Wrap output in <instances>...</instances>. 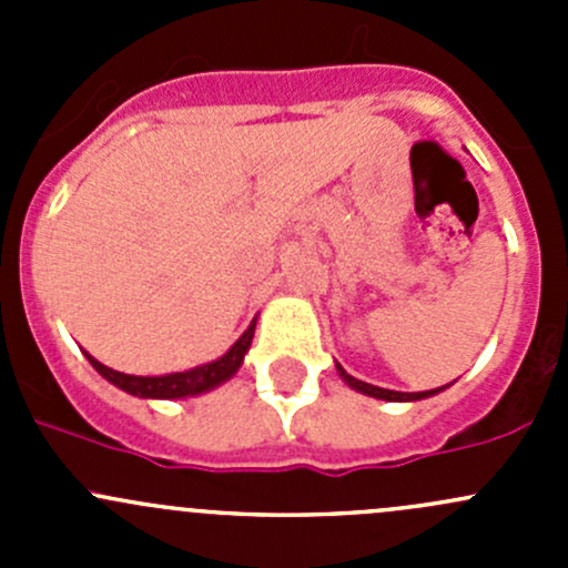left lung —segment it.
<instances>
[{"instance_id":"1","label":"left lung","mask_w":568,"mask_h":568,"mask_svg":"<svg viewBox=\"0 0 568 568\" xmlns=\"http://www.w3.org/2000/svg\"><path fill=\"white\" fill-rule=\"evenodd\" d=\"M337 374H341L343 379H346V385H352L354 390H359V393H365V395H374V398H385V400H417V398H428V395L443 390V387H439V390H426V393H395V390H385V387L368 385V382L354 379V376H348L346 371L341 368V365H337Z\"/></svg>"}]
</instances>
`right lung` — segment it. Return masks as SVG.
<instances>
[{
    "mask_svg": "<svg viewBox=\"0 0 568 568\" xmlns=\"http://www.w3.org/2000/svg\"><path fill=\"white\" fill-rule=\"evenodd\" d=\"M252 335H255V321H252L247 332L233 343L231 352L222 354L220 359H214V363L209 365H200V368L181 371V374H168V376H129V374H120V371L106 368V365H101L99 359H93L90 354L88 359L106 382H112V385H118L120 390L131 395H140V398H186V395L205 393L211 390V387L222 385L225 379H231V376L239 371V365L244 363V354H247Z\"/></svg>",
    "mask_w": 568,
    "mask_h": 568,
    "instance_id": "obj_1",
    "label": "right lung"
}]
</instances>
